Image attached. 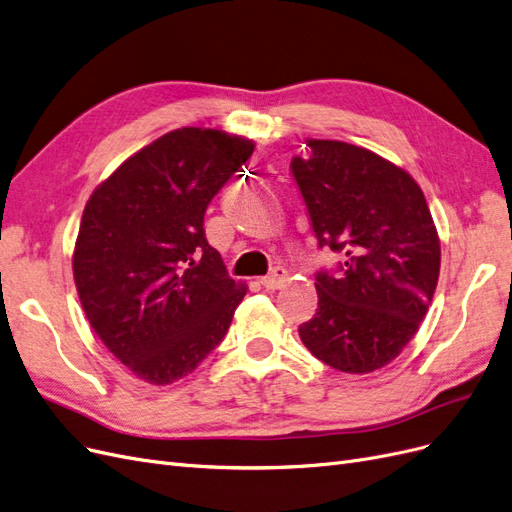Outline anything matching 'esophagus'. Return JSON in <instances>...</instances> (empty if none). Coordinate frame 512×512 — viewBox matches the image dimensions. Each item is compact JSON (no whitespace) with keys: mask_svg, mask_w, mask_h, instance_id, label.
Here are the masks:
<instances>
[{"mask_svg":"<svg viewBox=\"0 0 512 512\" xmlns=\"http://www.w3.org/2000/svg\"><path fill=\"white\" fill-rule=\"evenodd\" d=\"M287 283V272L283 270V268H274L268 276H263V278H259V285L263 287V289H280Z\"/></svg>","mask_w":512,"mask_h":512,"instance_id":"esophagus-1","label":"esophagus"}]
</instances>
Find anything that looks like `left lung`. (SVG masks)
I'll list each match as a JSON object with an SVG mask.
<instances>
[{
    "mask_svg": "<svg viewBox=\"0 0 512 512\" xmlns=\"http://www.w3.org/2000/svg\"><path fill=\"white\" fill-rule=\"evenodd\" d=\"M291 159L317 242L340 255L317 272L319 308L300 325L306 349L340 372L387 366L417 334L434 298L440 240L408 172L355 144L306 140Z\"/></svg>",
    "mask_w": 512,
    "mask_h": 512,
    "instance_id": "left-lung-1",
    "label": "left lung"
}]
</instances>
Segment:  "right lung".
I'll return each instance as SVG.
<instances>
[{"label":"right lung","mask_w":512,"mask_h":512,"mask_svg":"<svg viewBox=\"0 0 512 512\" xmlns=\"http://www.w3.org/2000/svg\"><path fill=\"white\" fill-rule=\"evenodd\" d=\"M253 148L219 129H174L121 163L82 212L72 259L82 310L146 383L191 374L246 295L208 244L204 214Z\"/></svg>","instance_id":"obj_1"}]
</instances>
